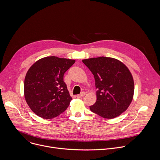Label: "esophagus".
I'll return each instance as SVG.
<instances>
[{
  "instance_id": "esophagus-1",
  "label": "esophagus",
  "mask_w": 160,
  "mask_h": 160,
  "mask_svg": "<svg viewBox=\"0 0 160 160\" xmlns=\"http://www.w3.org/2000/svg\"><path fill=\"white\" fill-rule=\"evenodd\" d=\"M85 95V92H82L80 94L77 95V96H76V97H77V98H80L83 97Z\"/></svg>"
}]
</instances>
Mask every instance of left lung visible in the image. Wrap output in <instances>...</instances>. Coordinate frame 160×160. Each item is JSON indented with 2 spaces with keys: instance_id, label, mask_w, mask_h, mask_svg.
<instances>
[{
  "instance_id": "obj_1",
  "label": "left lung",
  "mask_w": 160,
  "mask_h": 160,
  "mask_svg": "<svg viewBox=\"0 0 160 160\" xmlns=\"http://www.w3.org/2000/svg\"><path fill=\"white\" fill-rule=\"evenodd\" d=\"M94 75L97 100L90 109L107 119L120 115L130 106L134 82L128 68L120 61L107 57L83 59Z\"/></svg>"
}]
</instances>
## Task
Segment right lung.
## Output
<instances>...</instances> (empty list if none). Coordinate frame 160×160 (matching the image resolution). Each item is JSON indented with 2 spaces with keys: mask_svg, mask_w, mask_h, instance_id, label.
<instances>
[{
  "mask_svg": "<svg viewBox=\"0 0 160 160\" xmlns=\"http://www.w3.org/2000/svg\"><path fill=\"white\" fill-rule=\"evenodd\" d=\"M75 62L74 59L49 56L38 60L29 68L25 78L24 94L37 115L53 118L70 105L72 98L63 77Z\"/></svg>",
  "mask_w": 160,
  "mask_h": 160,
  "instance_id": "right-lung-1",
  "label": "right lung"
}]
</instances>
